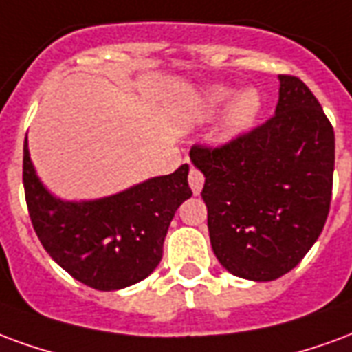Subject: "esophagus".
Wrapping results in <instances>:
<instances>
[{
	"label": "esophagus",
	"instance_id": "1",
	"mask_svg": "<svg viewBox=\"0 0 352 352\" xmlns=\"http://www.w3.org/2000/svg\"><path fill=\"white\" fill-rule=\"evenodd\" d=\"M189 186H191L195 195L201 193L202 186H204V176H202L201 170L195 168V166H191V170H189Z\"/></svg>",
	"mask_w": 352,
	"mask_h": 352
}]
</instances>
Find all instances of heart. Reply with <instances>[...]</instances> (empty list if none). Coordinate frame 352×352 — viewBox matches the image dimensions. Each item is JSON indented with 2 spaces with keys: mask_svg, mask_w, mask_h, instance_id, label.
<instances>
[{
  "mask_svg": "<svg viewBox=\"0 0 352 352\" xmlns=\"http://www.w3.org/2000/svg\"><path fill=\"white\" fill-rule=\"evenodd\" d=\"M232 91L229 88H215L210 97H208V109L215 110L223 107L225 102L230 101ZM258 110H261V97L255 89L243 91L234 104L230 107L229 114L223 123V135L225 137H238L250 129L251 125L257 120Z\"/></svg>",
  "mask_w": 352,
  "mask_h": 352,
  "instance_id": "heart-1",
  "label": "heart"
}]
</instances>
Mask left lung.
I'll list each match as a JSON object with an SVG mask.
<instances>
[{"label":"left lung","mask_w":352,"mask_h":352,"mask_svg":"<svg viewBox=\"0 0 352 352\" xmlns=\"http://www.w3.org/2000/svg\"><path fill=\"white\" fill-rule=\"evenodd\" d=\"M204 174L210 242L238 278L272 281L306 257L332 201L336 138L298 76L279 74L276 114L219 146L189 151Z\"/></svg>","instance_id":"1"}]
</instances>
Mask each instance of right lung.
Masks as SVG:
<instances>
[{
	"instance_id": "add662e5",
	"label": "right lung",
	"mask_w": 352,
	"mask_h": 352,
	"mask_svg": "<svg viewBox=\"0 0 352 352\" xmlns=\"http://www.w3.org/2000/svg\"><path fill=\"white\" fill-rule=\"evenodd\" d=\"M187 174L182 165L107 199L63 202L43 187L24 142L22 179L35 234L63 270L97 291H118L155 270L174 212L193 195Z\"/></svg>"
}]
</instances>
